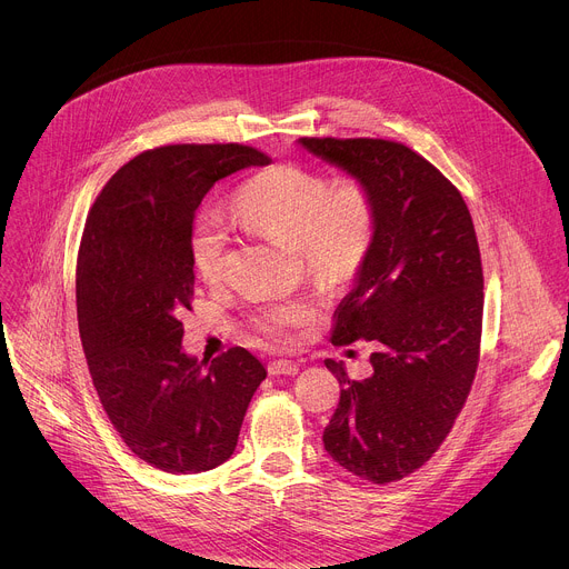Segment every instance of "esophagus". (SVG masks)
Segmentation results:
<instances>
[{
	"label": "esophagus",
	"instance_id": "1",
	"mask_svg": "<svg viewBox=\"0 0 569 569\" xmlns=\"http://www.w3.org/2000/svg\"><path fill=\"white\" fill-rule=\"evenodd\" d=\"M270 376H295L299 371V365L292 360H274L268 365Z\"/></svg>",
	"mask_w": 569,
	"mask_h": 569
}]
</instances>
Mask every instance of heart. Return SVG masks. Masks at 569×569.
<instances>
[{"label":"heart","mask_w":569,"mask_h":569,"mask_svg":"<svg viewBox=\"0 0 569 569\" xmlns=\"http://www.w3.org/2000/svg\"><path fill=\"white\" fill-rule=\"evenodd\" d=\"M242 224L295 246L306 270L323 286L340 288L362 268L376 233V198L371 187L345 176L329 180L319 171L279 164L257 173L236 193ZM229 227L216 209H202L191 227V259L202 281L222 279ZM308 319L301 301H268L252 317L254 331L270 342L288 340V331Z\"/></svg>","instance_id":"b5f03b06"}]
</instances>
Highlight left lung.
Wrapping results in <instances>:
<instances>
[{
  "label": "left lung",
  "instance_id": "obj_1",
  "mask_svg": "<svg viewBox=\"0 0 569 569\" xmlns=\"http://www.w3.org/2000/svg\"><path fill=\"white\" fill-rule=\"evenodd\" d=\"M315 157L365 180L378 220L331 342L376 347L371 376L340 380L323 448L373 483L421 468L455 426L479 362L483 274L470 211L439 169L389 139L301 137Z\"/></svg>",
  "mask_w": 569,
  "mask_h": 569
}]
</instances>
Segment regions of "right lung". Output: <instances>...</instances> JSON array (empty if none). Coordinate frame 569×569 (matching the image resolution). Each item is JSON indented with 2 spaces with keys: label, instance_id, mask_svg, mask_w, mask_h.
Here are the masks:
<instances>
[{
  "label": "right lung",
  "instance_id": "add662e5",
  "mask_svg": "<svg viewBox=\"0 0 569 569\" xmlns=\"http://www.w3.org/2000/svg\"><path fill=\"white\" fill-rule=\"evenodd\" d=\"M270 157L242 143H178L121 167L90 209L76 268L78 331L103 410L146 463L220 466L266 367L242 347L211 362L182 351L191 310V227L209 189Z\"/></svg>",
  "mask_w": 569,
  "mask_h": 569
}]
</instances>
